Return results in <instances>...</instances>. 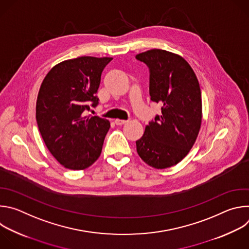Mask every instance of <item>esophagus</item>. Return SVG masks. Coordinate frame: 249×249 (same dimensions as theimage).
Masks as SVG:
<instances>
[{"mask_svg": "<svg viewBox=\"0 0 249 249\" xmlns=\"http://www.w3.org/2000/svg\"><path fill=\"white\" fill-rule=\"evenodd\" d=\"M127 121L126 120H121V119H115V124L116 125H123L125 124Z\"/></svg>", "mask_w": 249, "mask_h": 249, "instance_id": "1", "label": "esophagus"}]
</instances>
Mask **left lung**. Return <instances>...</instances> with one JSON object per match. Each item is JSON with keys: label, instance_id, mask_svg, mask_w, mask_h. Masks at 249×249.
<instances>
[{"label": "left lung", "instance_id": "left-lung-1", "mask_svg": "<svg viewBox=\"0 0 249 249\" xmlns=\"http://www.w3.org/2000/svg\"><path fill=\"white\" fill-rule=\"evenodd\" d=\"M150 71L151 100L161 103L141 139L137 153L147 164L167 168L189 153L202 122V97L198 79L190 65L179 55L152 49L136 55Z\"/></svg>", "mask_w": 249, "mask_h": 249}]
</instances>
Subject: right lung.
Returning <instances> with one entry per match:
<instances>
[{
    "label": "right lung",
    "instance_id": "obj_1",
    "mask_svg": "<svg viewBox=\"0 0 249 249\" xmlns=\"http://www.w3.org/2000/svg\"><path fill=\"white\" fill-rule=\"evenodd\" d=\"M112 58L90 56L66 60L44 78L36 100V121L52 156L66 168L82 170L100 156L110 123L86 115L98 104L103 69Z\"/></svg>",
    "mask_w": 249,
    "mask_h": 249
}]
</instances>
